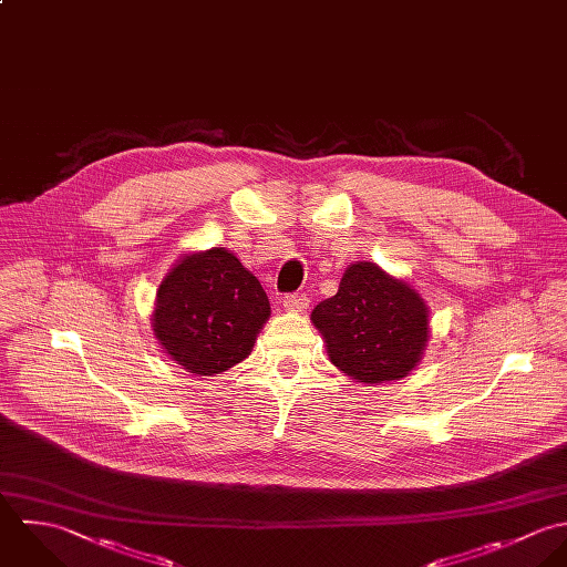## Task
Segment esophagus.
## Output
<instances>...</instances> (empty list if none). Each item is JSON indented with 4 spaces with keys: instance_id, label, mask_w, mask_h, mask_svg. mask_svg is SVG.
I'll list each match as a JSON object with an SVG mask.
<instances>
[{
    "instance_id": "34e87169",
    "label": "esophagus",
    "mask_w": 567,
    "mask_h": 567,
    "mask_svg": "<svg viewBox=\"0 0 567 567\" xmlns=\"http://www.w3.org/2000/svg\"><path fill=\"white\" fill-rule=\"evenodd\" d=\"M282 305H285L287 311H298L300 313L309 307V298H307V293H289V296H285Z\"/></svg>"
}]
</instances>
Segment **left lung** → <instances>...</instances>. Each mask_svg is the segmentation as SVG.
I'll return each instance as SVG.
<instances>
[{
    "instance_id": "obj_1",
    "label": "left lung",
    "mask_w": 567,
    "mask_h": 567,
    "mask_svg": "<svg viewBox=\"0 0 567 567\" xmlns=\"http://www.w3.org/2000/svg\"><path fill=\"white\" fill-rule=\"evenodd\" d=\"M311 320L331 361L361 383L405 377L430 338L423 298L372 262L350 265L338 293L320 302Z\"/></svg>"
}]
</instances>
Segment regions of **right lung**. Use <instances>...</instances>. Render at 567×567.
Listing matches in <instances>:
<instances>
[{"mask_svg":"<svg viewBox=\"0 0 567 567\" xmlns=\"http://www.w3.org/2000/svg\"><path fill=\"white\" fill-rule=\"evenodd\" d=\"M254 274L224 247L182 258L157 289L153 331L173 361L219 374L243 361L269 318Z\"/></svg>","mask_w":567,"mask_h":567,"instance_id":"1","label":"right lung"}]
</instances>
